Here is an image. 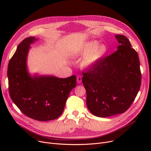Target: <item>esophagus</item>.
<instances>
[{"label":"esophagus","instance_id":"esophagus-1","mask_svg":"<svg viewBox=\"0 0 151 151\" xmlns=\"http://www.w3.org/2000/svg\"><path fill=\"white\" fill-rule=\"evenodd\" d=\"M82 81V76L81 75H78L77 76V82L78 83H80Z\"/></svg>","mask_w":151,"mask_h":151}]
</instances>
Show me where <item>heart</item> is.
<instances>
[{
	"instance_id": "b5f03b06",
	"label": "heart",
	"mask_w": 151,
	"mask_h": 151,
	"mask_svg": "<svg viewBox=\"0 0 151 151\" xmlns=\"http://www.w3.org/2000/svg\"><path fill=\"white\" fill-rule=\"evenodd\" d=\"M99 44L97 41L92 40L84 45L81 51V54L86 56L82 62L83 67L89 68L96 65L106 55L107 46L104 44Z\"/></svg>"
}]
</instances>
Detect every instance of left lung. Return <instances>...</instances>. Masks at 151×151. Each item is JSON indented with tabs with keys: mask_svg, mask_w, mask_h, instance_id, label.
Returning <instances> with one entry per match:
<instances>
[{
	"mask_svg": "<svg viewBox=\"0 0 151 151\" xmlns=\"http://www.w3.org/2000/svg\"><path fill=\"white\" fill-rule=\"evenodd\" d=\"M115 37L119 43L117 50L83 73L87 106L97 117L125 112L135 99L141 86L137 52L125 36L116 35Z\"/></svg>",
	"mask_w": 151,
	"mask_h": 151,
	"instance_id": "8db88e82",
	"label": "left lung"
}]
</instances>
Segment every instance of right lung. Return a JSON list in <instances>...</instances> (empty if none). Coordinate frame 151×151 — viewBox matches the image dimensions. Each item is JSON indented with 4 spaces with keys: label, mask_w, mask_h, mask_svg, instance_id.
Masks as SVG:
<instances>
[{
    "label": "right lung",
    "mask_w": 151,
    "mask_h": 151,
    "mask_svg": "<svg viewBox=\"0 0 151 151\" xmlns=\"http://www.w3.org/2000/svg\"><path fill=\"white\" fill-rule=\"evenodd\" d=\"M37 40L34 37L19 44L10 60L7 75L10 97L21 111L39 121L58 118L63 113L70 91L76 87V78L52 76L32 77L27 71L26 60L30 45Z\"/></svg>",
    "instance_id": "add662e5"
}]
</instances>
